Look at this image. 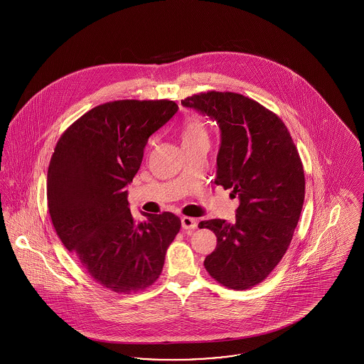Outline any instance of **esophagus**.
<instances>
[{"label": "esophagus", "mask_w": 364, "mask_h": 364, "mask_svg": "<svg viewBox=\"0 0 364 364\" xmlns=\"http://www.w3.org/2000/svg\"><path fill=\"white\" fill-rule=\"evenodd\" d=\"M181 226H183L184 230H193V229L198 226V223H196L195 218L183 217V218H181Z\"/></svg>", "instance_id": "1"}]
</instances>
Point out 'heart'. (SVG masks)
Wrapping results in <instances>:
<instances>
[{"label": "heart", "mask_w": 364, "mask_h": 364, "mask_svg": "<svg viewBox=\"0 0 364 364\" xmlns=\"http://www.w3.org/2000/svg\"><path fill=\"white\" fill-rule=\"evenodd\" d=\"M203 136H206V129L203 122L199 119H190L181 127V131H180L181 143H188L195 139L203 138Z\"/></svg>", "instance_id": "b5f03b06"}]
</instances>
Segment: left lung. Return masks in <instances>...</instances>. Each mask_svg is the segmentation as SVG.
Returning <instances> with one entry per match:
<instances>
[{
    "label": "left lung",
    "instance_id": "1",
    "mask_svg": "<svg viewBox=\"0 0 364 364\" xmlns=\"http://www.w3.org/2000/svg\"><path fill=\"white\" fill-rule=\"evenodd\" d=\"M181 104L218 122L215 184L240 199L233 224L199 223L217 236L205 267L229 289H250L276 269L292 242L306 190L299 151L277 114L242 94L198 92Z\"/></svg>",
    "mask_w": 364,
    "mask_h": 364
}]
</instances>
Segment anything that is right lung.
Listing matches in <instances>:
<instances>
[{"instance_id": "obj_1", "label": "right lung", "mask_w": 364, "mask_h": 364, "mask_svg": "<svg viewBox=\"0 0 364 364\" xmlns=\"http://www.w3.org/2000/svg\"><path fill=\"white\" fill-rule=\"evenodd\" d=\"M177 110L171 100L98 105L64 131L50 158L46 195L55 233L91 278L116 294L156 282L181 228L169 211L144 213L138 223L124 190L149 138Z\"/></svg>"}]
</instances>
